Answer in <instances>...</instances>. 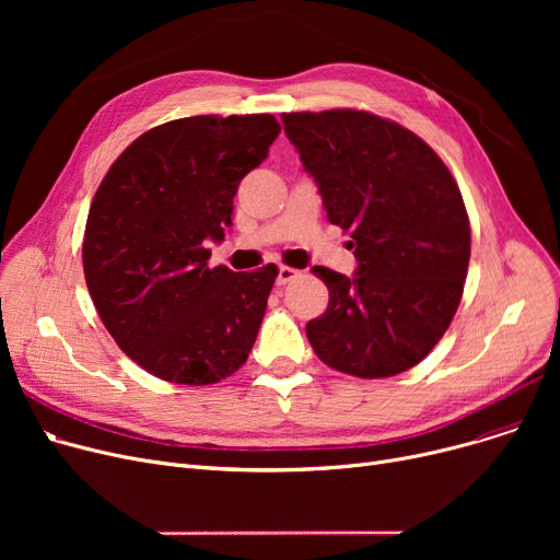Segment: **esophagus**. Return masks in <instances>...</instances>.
Instances as JSON below:
<instances>
[{"instance_id":"obj_1","label":"esophagus","mask_w":560,"mask_h":560,"mask_svg":"<svg viewBox=\"0 0 560 560\" xmlns=\"http://www.w3.org/2000/svg\"><path fill=\"white\" fill-rule=\"evenodd\" d=\"M302 272L295 270V268H288V265H281L279 268V275H277V285H285L290 283L292 279H298Z\"/></svg>"}]
</instances>
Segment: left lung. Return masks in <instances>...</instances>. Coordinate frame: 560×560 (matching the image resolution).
<instances>
[{"mask_svg": "<svg viewBox=\"0 0 560 560\" xmlns=\"http://www.w3.org/2000/svg\"><path fill=\"white\" fill-rule=\"evenodd\" d=\"M331 224L349 231L357 275L313 272L329 306L306 325L322 363L384 378L445 336L469 265V220L447 165L401 125L368 110L283 113Z\"/></svg>", "mask_w": 560, "mask_h": 560, "instance_id": "8db88e82", "label": "left lung"}]
</instances>
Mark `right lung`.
<instances>
[{
    "label": "right lung",
    "mask_w": 560,
    "mask_h": 560,
    "mask_svg": "<svg viewBox=\"0 0 560 560\" xmlns=\"http://www.w3.org/2000/svg\"><path fill=\"white\" fill-rule=\"evenodd\" d=\"M281 127L275 115H195L136 138L100 184L83 235L93 304L125 354L182 386L245 365L279 275L211 268L233 197Z\"/></svg>",
    "instance_id": "obj_1"
}]
</instances>
